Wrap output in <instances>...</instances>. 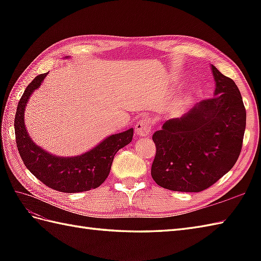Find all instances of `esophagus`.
I'll list each match as a JSON object with an SVG mask.
<instances>
[{
    "mask_svg": "<svg viewBox=\"0 0 261 261\" xmlns=\"http://www.w3.org/2000/svg\"><path fill=\"white\" fill-rule=\"evenodd\" d=\"M152 122L148 118H142L136 124V135L138 137H149L151 135Z\"/></svg>",
    "mask_w": 261,
    "mask_h": 261,
    "instance_id": "1",
    "label": "esophagus"
}]
</instances>
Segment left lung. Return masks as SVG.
Here are the masks:
<instances>
[{
	"instance_id": "left-lung-1",
	"label": "left lung",
	"mask_w": 261,
	"mask_h": 261,
	"mask_svg": "<svg viewBox=\"0 0 261 261\" xmlns=\"http://www.w3.org/2000/svg\"><path fill=\"white\" fill-rule=\"evenodd\" d=\"M214 96L180 118L167 120L153 134L151 176L175 192H202L233 167L246 130V109L236 83L212 65Z\"/></svg>"
}]
</instances>
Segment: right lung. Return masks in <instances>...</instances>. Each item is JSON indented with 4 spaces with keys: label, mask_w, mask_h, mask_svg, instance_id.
Segmentation results:
<instances>
[{
    "label": "right lung",
    "mask_w": 261,
    "mask_h": 261,
    "mask_svg": "<svg viewBox=\"0 0 261 261\" xmlns=\"http://www.w3.org/2000/svg\"><path fill=\"white\" fill-rule=\"evenodd\" d=\"M46 74L38 75L19 101L14 119L15 141L21 159L32 175L46 186L63 193H81L96 188L108 178L115 153L129 145L134 129L112 135L92 150L76 157H58L38 147L31 140L24 126V110L33 91L45 80Z\"/></svg>",
    "instance_id": "obj_1"
}]
</instances>
